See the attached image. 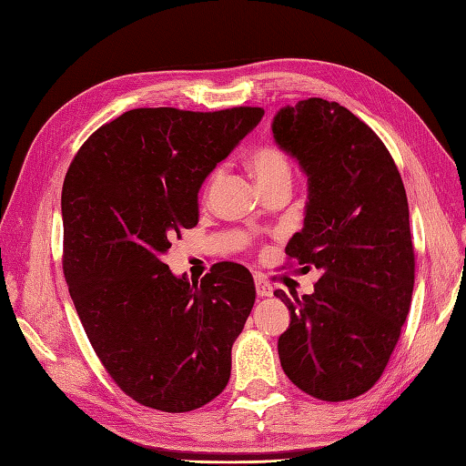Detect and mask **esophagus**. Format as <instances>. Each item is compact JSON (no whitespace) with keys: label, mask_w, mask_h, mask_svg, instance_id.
I'll list each match as a JSON object with an SVG mask.
<instances>
[{"label":"esophagus","mask_w":466,"mask_h":466,"mask_svg":"<svg viewBox=\"0 0 466 466\" xmlns=\"http://www.w3.org/2000/svg\"><path fill=\"white\" fill-rule=\"evenodd\" d=\"M254 284H256V294L258 296H272L274 294V289L270 286V282H266L260 274L254 276Z\"/></svg>","instance_id":"esophagus-1"}]
</instances>
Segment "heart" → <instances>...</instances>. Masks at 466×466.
<instances>
[{
  "label": "heart",
  "instance_id": "1",
  "mask_svg": "<svg viewBox=\"0 0 466 466\" xmlns=\"http://www.w3.org/2000/svg\"><path fill=\"white\" fill-rule=\"evenodd\" d=\"M250 170L256 176L260 186L270 184H290L292 180V164L280 147L264 146L250 156ZM220 170L214 172L212 180H216Z\"/></svg>",
  "mask_w": 466,
  "mask_h": 466
}]
</instances>
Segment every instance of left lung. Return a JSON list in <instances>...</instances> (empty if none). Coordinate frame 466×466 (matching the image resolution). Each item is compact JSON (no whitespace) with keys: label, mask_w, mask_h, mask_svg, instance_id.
I'll return each instance as SVG.
<instances>
[{"label":"left lung","mask_w":466,"mask_h":466,"mask_svg":"<svg viewBox=\"0 0 466 466\" xmlns=\"http://www.w3.org/2000/svg\"><path fill=\"white\" fill-rule=\"evenodd\" d=\"M276 146L309 186L286 254L320 279L290 299L279 339L286 376L320 400L360 397L380 379L410 309L414 252L407 192L380 137L344 106L310 97L272 120Z\"/></svg>","instance_id":"8db88e82"}]
</instances>
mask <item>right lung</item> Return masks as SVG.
I'll return each instance as SVG.
<instances>
[{
    "label": "right lung",
    "instance_id": "add662e5",
    "mask_svg": "<svg viewBox=\"0 0 466 466\" xmlns=\"http://www.w3.org/2000/svg\"><path fill=\"white\" fill-rule=\"evenodd\" d=\"M262 107H137L76 154L62 190L64 274L97 359L136 402L187 412L220 394L254 306L252 274L214 264L200 282L164 256L198 224V192Z\"/></svg>",
    "mask_w": 466,
    "mask_h": 466
}]
</instances>
